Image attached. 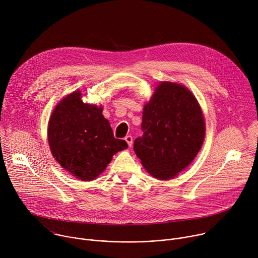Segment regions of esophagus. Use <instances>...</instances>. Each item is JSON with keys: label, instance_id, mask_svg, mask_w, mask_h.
<instances>
[{"label": "esophagus", "instance_id": "1", "mask_svg": "<svg viewBox=\"0 0 258 258\" xmlns=\"http://www.w3.org/2000/svg\"><path fill=\"white\" fill-rule=\"evenodd\" d=\"M124 140H125V142L127 143V145H128L130 147L133 145V137H132V136H126V137L124 138Z\"/></svg>", "mask_w": 258, "mask_h": 258}]
</instances>
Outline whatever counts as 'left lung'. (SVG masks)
Wrapping results in <instances>:
<instances>
[{"label": "left lung", "mask_w": 258, "mask_h": 258, "mask_svg": "<svg viewBox=\"0 0 258 258\" xmlns=\"http://www.w3.org/2000/svg\"><path fill=\"white\" fill-rule=\"evenodd\" d=\"M143 136L134 151L143 166L159 179H169L185 169L200 151L205 121L195 96L179 84L162 82L143 110Z\"/></svg>", "instance_id": "obj_1"}]
</instances>
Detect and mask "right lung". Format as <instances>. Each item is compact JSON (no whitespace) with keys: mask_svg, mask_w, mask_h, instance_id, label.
<instances>
[{"mask_svg":"<svg viewBox=\"0 0 258 258\" xmlns=\"http://www.w3.org/2000/svg\"><path fill=\"white\" fill-rule=\"evenodd\" d=\"M82 97L76 91L56 105L48 124V142L53 157L64 169L89 181L98 177L127 144L114 138L102 107L84 103Z\"/></svg>","mask_w":258,"mask_h":258,"instance_id":"right-lung-1","label":"right lung"}]
</instances>
